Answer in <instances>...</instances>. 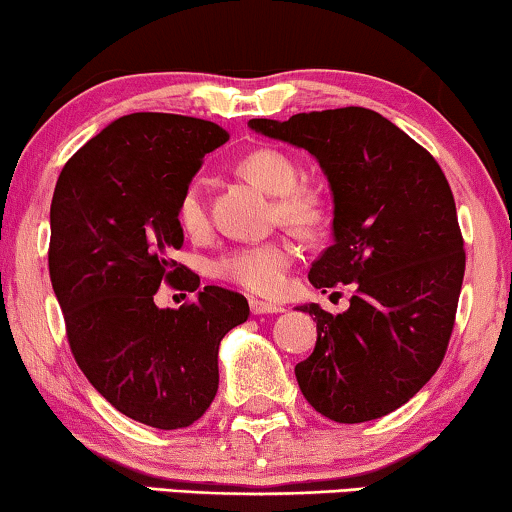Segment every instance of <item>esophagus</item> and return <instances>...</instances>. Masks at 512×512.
I'll return each mask as SVG.
<instances>
[{
  "mask_svg": "<svg viewBox=\"0 0 512 512\" xmlns=\"http://www.w3.org/2000/svg\"><path fill=\"white\" fill-rule=\"evenodd\" d=\"M249 307H251V314H277V312H284L282 305L265 303V300H258V298H251L249 300Z\"/></svg>",
  "mask_w": 512,
  "mask_h": 512,
  "instance_id": "obj_1",
  "label": "esophagus"
}]
</instances>
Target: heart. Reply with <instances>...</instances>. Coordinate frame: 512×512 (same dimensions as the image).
<instances>
[{"label":"heart","mask_w":512,"mask_h":512,"mask_svg":"<svg viewBox=\"0 0 512 512\" xmlns=\"http://www.w3.org/2000/svg\"><path fill=\"white\" fill-rule=\"evenodd\" d=\"M237 170L268 193L277 195L275 209L286 226L312 230L324 221V200L312 186L298 184V167L286 153L277 149H256L240 158ZM177 221L181 230L191 237H198L207 230L209 216L205 193L198 179H191L181 188ZM293 258H296V251L286 240L240 244L216 258L214 272L223 282L240 286L256 296H275L286 282Z\"/></svg>","instance_id":"heart-1"}]
</instances>
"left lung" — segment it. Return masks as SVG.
I'll list each match as a JSON object with an SVG mask.
<instances>
[{"label":"left lung","instance_id":"8db88e82","mask_svg":"<svg viewBox=\"0 0 512 512\" xmlns=\"http://www.w3.org/2000/svg\"><path fill=\"white\" fill-rule=\"evenodd\" d=\"M251 130L310 151L333 193V244L310 268L317 289L354 284L349 310L314 314L317 345L296 366L307 403L340 424L408 403L445 359L466 251L443 170L424 146L363 107L296 114Z\"/></svg>","mask_w":512,"mask_h":512}]
</instances>
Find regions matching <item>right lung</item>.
<instances>
[{
  "mask_svg": "<svg viewBox=\"0 0 512 512\" xmlns=\"http://www.w3.org/2000/svg\"><path fill=\"white\" fill-rule=\"evenodd\" d=\"M228 132L193 116L139 111L107 125L62 167L51 202L48 272L67 340L88 382L125 417L184 429L219 389V345L249 317L240 293L205 286L160 311L159 284L198 290L172 261L184 244L181 188Z\"/></svg>",
  "mask_w": 512,
  "mask_h": 512,
  "instance_id": "1",
  "label": "right lung"
}]
</instances>
